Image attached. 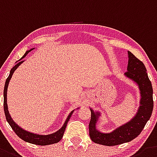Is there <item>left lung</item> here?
Wrapping results in <instances>:
<instances>
[{
    "mask_svg": "<svg viewBox=\"0 0 157 157\" xmlns=\"http://www.w3.org/2000/svg\"><path fill=\"white\" fill-rule=\"evenodd\" d=\"M128 53V72L124 73V75L138 84L141 94L140 105L138 112L129 122L118 127L110 133H102L97 129L96 124L98 122L100 113H95L90 108L91 117L89 124V135L92 142L97 144L113 146L131 142L142 132L152 115L153 109V91L145 66L131 52Z\"/></svg>",
    "mask_w": 157,
    "mask_h": 157,
    "instance_id": "1",
    "label": "left lung"
}]
</instances>
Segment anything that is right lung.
<instances>
[{
	"instance_id": "add662e5",
	"label": "right lung",
	"mask_w": 157,
	"mask_h": 157,
	"mask_svg": "<svg viewBox=\"0 0 157 157\" xmlns=\"http://www.w3.org/2000/svg\"><path fill=\"white\" fill-rule=\"evenodd\" d=\"M32 50V49H31ZM31 50L26 51V52L24 54V56L21 58L19 60V62H17L16 65L15 66H13V68L10 71V74L8 76V77L7 78L6 81H5V89H4V110H5V117H6V120L8 121V123L9 124V125L11 126V128H12L15 133L21 139H22L25 142H27L29 143L35 144V145H52V144H55L59 142V141L61 140L62 138H63V135H64L65 130H66V125H67V123H68L69 120L70 119L71 115L73 114V111H71L70 114H69L68 117L66 118V121H65L64 124L63 125L60 129L59 131H57L55 133L50 134V135H36V134L31 133L27 131H25V130L22 129V128H20L19 126H18L15 122H14L13 120L12 119V117L10 116L9 112H8V104H7V91H8V84H9V81L12 78V75H13L14 72L16 70L21 64L24 62V60H22V59L26 57V55L30 52Z\"/></svg>"
}]
</instances>
